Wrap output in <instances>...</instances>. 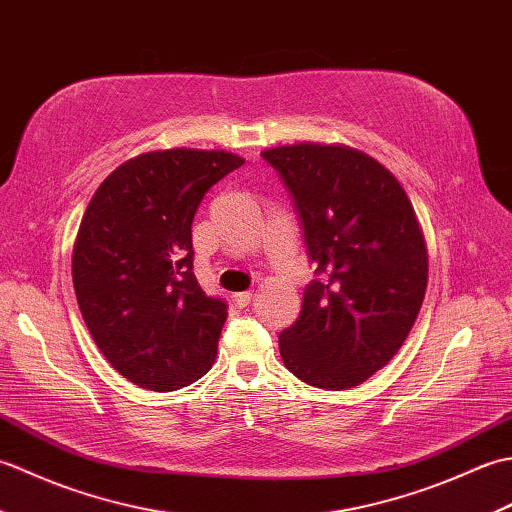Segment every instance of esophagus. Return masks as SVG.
Instances as JSON below:
<instances>
[{"label":"esophagus","instance_id":"esophagus-1","mask_svg":"<svg viewBox=\"0 0 512 512\" xmlns=\"http://www.w3.org/2000/svg\"><path fill=\"white\" fill-rule=\"evenodd\" d=\"M233 299H235V303L239 308H244V306H248L250 303V299H253V290H244V292H237V295H233Z\"/></svg>","mask_w":512,"mask_h":512}]
</instances>
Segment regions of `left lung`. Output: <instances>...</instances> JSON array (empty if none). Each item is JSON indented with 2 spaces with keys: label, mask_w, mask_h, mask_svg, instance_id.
<instances>
[{
  "label": "left lung",
  "mask_w": 512,
  "mask_h": 512,
  "mask_svg": "<svg viewBox=\"0 0 512 512\" xmlns=\"http://www.w3.org/2000/svg\"><path fill=\"white\" fill-rule=\"evenodd\" d=\"M297 206L317 275L295 325L279 334L284 365L303 383H365L405 343L429 279L427 244L394 173L347 145L262 151Z\"/></svg>",
  "instance_id": "1"
}]
</instances>
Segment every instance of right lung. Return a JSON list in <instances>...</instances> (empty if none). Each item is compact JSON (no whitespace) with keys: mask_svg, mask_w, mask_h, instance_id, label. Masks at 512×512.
Instances as JSON below:
<instances>
[{"mask_svg":"<svg viewBox=\"0 0 512 512\" xmlns=\"http://www.w3.org/2000/svg\"><path fill=\"white\" fill-rule=\"evenodd\" d=\"M244 165L224 149H158L125 160L96 189L72 250L76 301L118 374L151 391L209 372L226 303L193 275V215Z\"/></svg>","mask_w":512,"mask_h":512,"instance_id":"1","label":"right lung"}]
</instances>
